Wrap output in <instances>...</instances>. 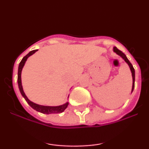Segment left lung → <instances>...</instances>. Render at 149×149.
Masks as SVG:
<instances>
[{
    "label": "left lung",
    "mask_w": 149,
    "mask_h": 149,
    "mask_svg": "<svg viewBox=\"0 0 149 149\" xmlns=\"http://www.w3.org/2000/svg\"><path fill=\"white\" fill-rule=\"evenodd\" d=\"M113 51L116 53V54H118V55L120 56V57H122L125 61V62L127 63V64L129 65L130 69L131 72H132V92L133 90H134V81H135V71H134V67H133V66L132 65L131 63L130 62V61L128 60V59L127 58V57H126L125 54L124 53L122 52V51L119 50V49L116 47H113Z\"/></svg>",
    "instance_id": "left-lung-1"
}]
</instances>
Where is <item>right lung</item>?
Masks as SVG:
<instances>
[{"mask_svg": "<svg viewBox=\"0 0 149 149\" xmlns=\"http://www.w3.org/2000/svg\"><path fill=\"white\" fill-rule=\"evenodd\" d=\"M38 49H34V50L31 51L30 52H29L25 57H23V59H22V61H20L19 65L18 68V76H17V82H18V86L19 88L20 92H21L22 95L24 97L25 100L26 101V102L30 105V107H31L33 109H35L37 111L42 113L45 114H51V113H59L63 112L65 109H66L69 105V102H66V104H63V105L58 106V107H47V106H42V105H38L33 102H31V101L27 98V97L26 96L25 93L24 92L23 88H22V80H21V73H22V70L23 69L24 64L26 61V59H28L29 57H30L31 55L34 54Z\"/></svg>", "mask_w": 149, "mask_h": 149, "instance_id": "1", "label": "right lung"}]
</instances>
